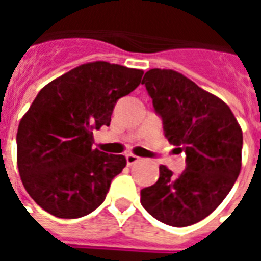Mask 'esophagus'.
I'll return each mask as SVG.
<instances>
[{
    "mask_svg": "<svg viewBox=\"0 0 261 261\" xmlns=\"http://www.w3.org/2000/svg\"><path fill=\"white\" fill-rule=\"evenodd\" d=\"M125 161H127V165H134L138 161H141V158H138L137 155H133V153H128V155H125Z\"/></svg>",
    "mask_w": 261,
    "mask_h": 261,
    "instance_id": "1",
    "label": "esophagus"
}]
</instances>
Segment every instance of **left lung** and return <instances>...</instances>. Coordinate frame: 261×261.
<instances>
[{
	"label": "left lung",
	"instance_id": "left-lung-1",
	"mask_svg": "<svg viewBox=\"0 0 261 261\" xmlns=\"http://www.w3.org/2000/svg\"><path fill=\"white\" fill-rule=\"evenodd\" d=\"M142 84L165 137L186 153V169L175 176L161 165L158 181L141 190V204L164 224L189 226L213 213L235 185L241 125L226 103L173 69H149Z\"/></svg>",
	"mask_w": 261,
	"mask_h": 261
}]
</instances>
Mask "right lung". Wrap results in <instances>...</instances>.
<instances>
[{
	"instance_id": "obj_1",
	"label": "right lung",
	"mask_w": 261,
	"mask_h": 261,
	"mask_svg": "<svg viewBox=\"0 0 261 261\" xmlns=\"http://www.w3.org/2000/svg\"><path fill=\"white\" fill-rule=\"evenodd\" d=\"M144 71L106 61L82 64L37 93L16 134L18 169L29 196L59 218H80L106 198L125 166L123 155L93 149V133L110 124L120 97Z\"/></svg>"
}]
</instances>
